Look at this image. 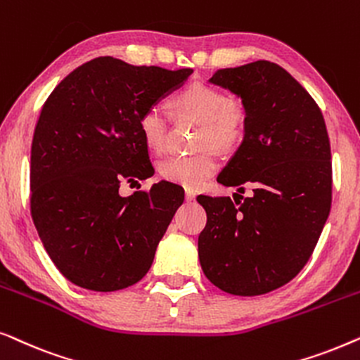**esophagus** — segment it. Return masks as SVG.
I'll list each match as a JSON object with an SVG mask.
<instances>
[{
  "mask_svg": "<svg viewBox=\"0 0 360 360\" xmlns=\"http://www.w3.org/2000/svg\"><path fill=\"white\" fill-rule=\"evenodd\" d=\"M185 198H186V201H193V200L196 198V193H195L193 190L186 188V190H185Z\"/></svg>",
  "mask_w": 360,
  "mask_h": 360,
  "instance_id": "1",
  "label": "esophagus"
}]
</instances>
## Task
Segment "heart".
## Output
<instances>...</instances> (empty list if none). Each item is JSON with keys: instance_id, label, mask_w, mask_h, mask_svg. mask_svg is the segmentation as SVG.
Masks as SVG:
<instances>
[{"instance_id": "b5f03b06", "label": "heart", "mask_w": 360, "mask_h": 360, "mask_svg": "<svg viewBox=\"0 0 360 360\" xmlns=\"http://www.w3.org/2000/svg\"><path fill=\"white\" fill-rule=\"evenodd\" d=\"M176 111L201 122L196 144L213 146L219 150L238 147L245 134L248 112L238 98H229L219 88L206 83H190L174 98ZM142 139L154 152H162L167 146L169 117L159 105L149 106L139 117ZM218 170V157L211 149L193 155H172L159 164V174L164 180L186 188L203 185Z\"/></svg>"}]
</instances>
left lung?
Returning a JSON list of instances; mask_svg holds the SVG:
<instances>
[{"mask_svg":"<svg viewBox=\"0 0 360 360\" xmlns=\"http://www.w3.org/2000/svg\"><path fill=\"white\" fill-rule=\"evenodd\" d=\"M210 83L240 98L248 126L218 181L229 196L200 195L208 216L198 238L206 278L226 293L280 288L311 257L331 210V147L323 112L277 63L221 68ZM244 186L253 195L243 197Z\"/></svg>","mask_w":360,"mask_h":360,"instance_id":"obj_1","label":"left lung"}]
</instances>
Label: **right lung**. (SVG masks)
Masks as SVG:
<instances>
[{
	"mask_svg": "<svg viewBox=\"0 0 360 360\" xmlns=\"http://www.w3.org/2000/svg\"><path fill=\"white\" fill-rule=\"evenodd\" d=\"M191 73L98 57L44 103L31 149V214L49 257L78 287L116 292L149 272L184 195L169 181L129 196L120 186L154 175L139 117Z\"/></svg>",
	"mask_w": 360,
	"mask_h": 360,
	"instance_id": "add662e5",
	"label": "right lung"
}]
</instances>
